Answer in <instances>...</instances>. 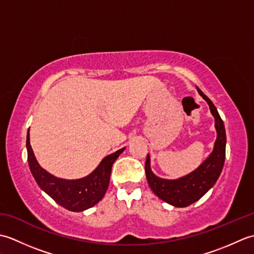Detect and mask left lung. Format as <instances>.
<instances>
[{
    "mask_svg": "<svg viewBox=\"0 0 254 254\" xmlns=\"http://www.w3.org/2000/svg\"><path fill=\"white\" fill-rule=\"evenodd\" d=\"M197 91L206 100L210 113L215 119L217 138L215 141L213 152L198 166V168L192 171L191 174L175 180L163 179L154 175L150 169V158L148 154L146 163H145V172H146L147 182L150 189L164 202L174 205L176 207H186L198 201L216 183L225 163L226 132L224 122L216 107L208 97L204 95L198 88Z\"/></svg>",
    "mask_w": 254,
    "mask_h": 254,
    "instance_id": "obj_1",
    "label": "left lung"
}]
</instances>
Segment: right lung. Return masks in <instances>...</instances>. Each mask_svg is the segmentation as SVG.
Returning <instances> with one entry per match:
<instances>
[{
  "instance_id": "obj_1",
  "label": "right lung",
  "mask_w": 254,
  "mask_h": 254,
  "mask_svg": "<svg viewBox=\"0 0 254 254\" xmlns=\"http://www.w3.org/2000/svg\"><path fill=\"white\" fill-rule=\"evenodd\" d=\"M26 146L29 168L38 186L59 205L72 212H83L93 207L104 197L110 182L112 165L119 155L126 149L123 147L116 153L106 156L99 166L87 177L76 180H66L52 176L38 164L30 146L29 130L27 133Z\"/></svg>"
}]
</instances>
